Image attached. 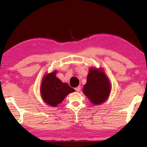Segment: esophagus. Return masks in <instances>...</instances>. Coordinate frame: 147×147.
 I'll return each instance as SVG.
<instances>
[{"label":"esophagus","mask_w":147,"mask_h":147,"mask_svg":"<svg viewBox=\"0 0 147 147\" xmlns=\"http://www.w3.org/2000/svg\"><path fill=\"white\" fill-rule=\"evenodd\" d=\"M80 89H81V87L80 86H78V87H77V88H75V90L77 92H79L80 91Z\"/></svg>","instance_id":"1"}]
</instances>
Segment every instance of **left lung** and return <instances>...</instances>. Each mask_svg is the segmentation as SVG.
<instances>
[{
	"mask_svg": "<svg viewBox=\"0 0 147 147\" xmlns=\"http://www.w3.org/2000/svg\"><path fill=\"white\" fill-rule=\"evenodd\" d=\"M111 89L110 81L102 68L90 67L83 93L94 105L107 100Z\"/></svg>",
	"mask_w": 147,
	"mask_h": 147,
	"instance_id": "obj_1",
	"label": "left lung"
}]
</instances>
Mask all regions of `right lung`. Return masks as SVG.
<instances>
[{"instance_id":"obj_1","label":"right lung","mask_w":147,"mask_h":147,"mask_svg":"<svg viewBox=\"0 0 147 147\" xmlns=\"http://www.w3.org/2000/svg\"><path fill=\"white\" fill-rule=\"evenodd\" d=\"M57 71L45 74L42 78L40 93L43 100L47 105L56 107L61 103L69 93L74 92V89L67 84L62 82L56 77Z\"/></svg>"}]
</instances>
